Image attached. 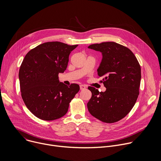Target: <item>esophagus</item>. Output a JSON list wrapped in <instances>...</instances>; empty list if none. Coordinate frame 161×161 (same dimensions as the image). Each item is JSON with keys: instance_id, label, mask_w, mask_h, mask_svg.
Here are the masks:
<instances>
[{"instance_id": "obj_1", "label": "esophagus", "mask_w": 161, "mask_h": 161, "mask_svg": "<svg viewBox=\"0 0 161 161\" xmlns=\"http://www.w3.org/2000/svg\"><path fill=\"white\" fill-rule=\"evenodd\" d=\"M80 90H83L86 89V86H85V85H81L80 86Z\"/></svg>"}]
</instances>
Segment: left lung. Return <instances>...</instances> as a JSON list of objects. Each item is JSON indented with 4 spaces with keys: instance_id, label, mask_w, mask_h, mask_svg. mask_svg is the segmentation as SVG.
Here are the masks:
<instances>
[{
    "instance_id": "left-lung-1",
    "label": "left lung",
    "mask_w": 161,
    "mask_h": 161,
    "mask_svg": "<svg viewBox=\"0 0 161 161\" xmlns=\"http://www.w3.org/2000/svg\"><path fill=\"white\" fill-rule=\"evenodd\" d=\"M88 48L102 53L97 69L106 90L99 92L88 88L92 97L87 103L90 113L105 123H114L124 118L134 106L140 94L141 67L128 48L114 42L91 44Z\"/></svg>"
}]
</instances>
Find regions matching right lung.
Returning <instances> with one entry per match:
<instances>
[{
  "mask_svg": "<svg viewBox=\"0 0 161 161\" xmlns=\"http://www.w3.org/2000/svg\"><path fill=\"white\" fill-rule=\"evenodd\" d=\"M78 47L58 42H47L31 50L19 71L21 97L27 108L43 120L64 116L80 86H67L58 80V74L67 67L69 56Z\"/></svg>",
  "mask_w": 161,
  "mask_h": 161,
  "instance_id": "1",
  "label": "right lung"
}]
</instances>
